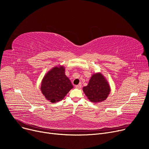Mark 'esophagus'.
Masks as SVG:
<instances>
[{"instance_id":"34e87169","label":"esophagus","mask_w":149,"mask_h":149,"mask_svg":"<svg viewBox=\"0 0 149 149\" xmlns=\"http://www.w3.org/2000/svg\"><path fill=\"white\" fill-rule=\"evenodd\" d=\"M76 88H77V89H80L81 87H82V85H81V84H79V85H76Z\"/></svg>"}]
</instances>
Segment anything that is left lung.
<instances>
[{
	"label": "left lung",
	"mask_w": 149,
	"mask_h": 149,
	"mask_svg": "<svg viewBox=\"0 0 149 149\" xmlns=\"http://www.w3.org/2000/svg\"><path fill=\"white\" fill-rule=\"evenodd\" d=\"M83 91L90 102L97 103L105 100L111 91L109 85L104 77L100 73L92 75L87 86Z\"/></svg>",
	"instance_id": "left-lung-1"
}]
</instances>
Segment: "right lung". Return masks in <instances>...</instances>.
Returning <instances> with one entry per match:
<instances>
[{
	"mask_svg": "<svg viewBox=\"0 0 149 149\" xmlns=\"http://www.w3.org/2000/svg\"><path fill=\"white\" fill-rule=\"evenodd\" d=\"M73 87L70 81L65 74L64 67L56 66L43 77L41 91L47 100L55 103L63 100Z\"/></svg>",
	"mask_w": 149,
	"mask_h": 149,
	"instance_id": "add662e5",
	"label": "right lung"
}]
</instances>
